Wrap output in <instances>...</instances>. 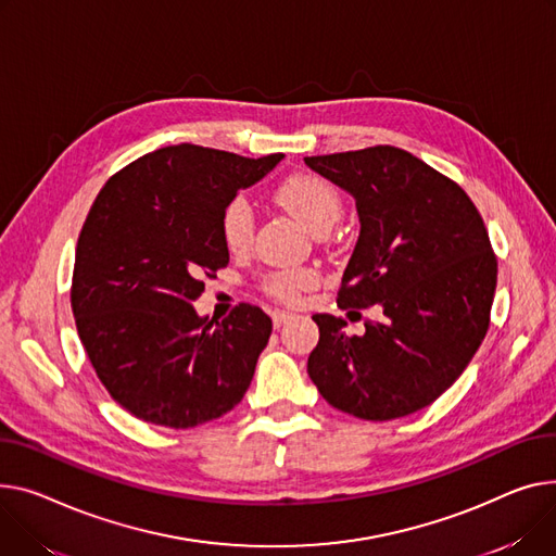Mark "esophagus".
Wrapping results in <instances>:
<instances>
[{"instance_id":"34e87169","label":"esophagus","mask_w":556,"mask_h":556,"mask_svg":"<svg viewBox=\"0 0 556 556\" xmlns=\"http://www.w3.org/2000/svg\"><path fill=\"white\" fill-rule=\"evenodd\" d=\"M294 315L292 313H288V311H275L273 313V324H275V328H279V326H283L286 321H290Z\"/></svg>"}]
</instances>
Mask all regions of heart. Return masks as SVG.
Here are the masks:
<instances>
[{
  "label": "heart",
  "instance_id": "heart-1",
  "mask_svg": "<svg viewBox=\"0 0 556 556\" xmlns=\"http://www.w3.org/2000/svg\"><path fill=\"white\" fill-rule=\"evenodd\" d=\"M277 201L302 224L317 232L324 226H336L342 216V199L319 176L298 174L286 178L277 188ZM254 235V212L243 197H235L220 214V237L232 252H243L250 248ZM317 286V273L313 270H279L273 273L264 288L273 298L292 304L302 298V292Z\"/></svg>",
  "mask_w": 556,
  "mask_h": 556
}]
</instances>
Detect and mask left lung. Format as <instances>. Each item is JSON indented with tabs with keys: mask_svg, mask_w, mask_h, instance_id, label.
I'll list each match as a JSON object with an SVG mask.
<instances>
[{
	"mask_svg": "<svg viewBox=\"0 0 556 556\" xmlns=\"http://www.w3.org/2000/svg\"><path fill=\"white\" fill-rule=\"evenodd\" d=\"M355 199L359 237L342 277V311L376 306L364 336L313 315L308 376L336 409L393 420L425 409L465 371L490 328L496 254L458 182L391 144L304 159Z\"/></svg>",
	"mask_w": 556,
	"mask_h": 556,
	"instance_id": "1",
	"label": "left lung"
}]
</instances>
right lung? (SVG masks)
<instances>
[{
	"mask_svg": "<svg viewBox=\"0 0 556 556\" xmlns=\"http://www.w3.org/2000/svg\"><path fill=\"white\" fill-rule=\"evenodd\" d=\"M281 159L172 144L111 176L96 197L78 237L71 308L96 376L131 416L190 429L245 395L273 319L239 304L214 321L192 302L230 262L224 207Z\"/></svg>",
	"mask_w": 556,
	"mask_h": 556,
	"instance_id": "1",
	"label": "right lung"
}]
</instances>
